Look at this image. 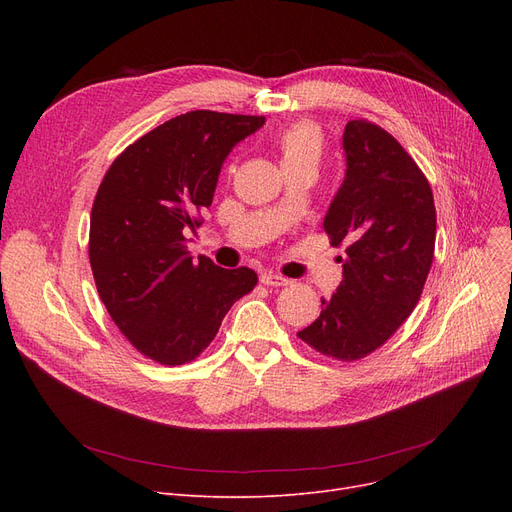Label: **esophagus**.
Here are the masks:
<instances>
[{
	"label": "esophagus",
	"instance_id": "obj_1",
	"mask_svg": "<svg viewBox=\"0 0 512 512\" xmlns=\"http://www.w3.org/2000/svg\"><path fill=\"white\" fill-rule=\"evenodd\" d=\"M259 280H261V284H265V286H286V284L290 282L288 278H284V276H280V274H274V272H261Z\"/></svg>",
	"mask_w": 512,
	"mask_h": 512
}]
</instances>
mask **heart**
<instances>
[{
  "instance_id": "b5f03b06",
  "label": "heart",
  "mask_w": 512,
  "mask_h": 512,
  "mask_svg": "<svg viewBox=\"0 0 512 512\" xmlns=\"http://www.w3.org/2000/svg\"><path fill=\"white\" fill-rule=\"evenodd\" d=\"M321 134L311 124H294L276 137V151L282 168L315 166L321 159Z\"/></svg>"
}]
</instances>
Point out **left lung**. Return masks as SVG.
Masks as SVG:
<instances>
[{
  "instance_id": "8db88e82",
  "label": "left lung",
  "mask_w": 512,
  "mask_h": 512,
  "mask_svg": "<svg viewBox=\"0 0 512 512\" xmlns=\"http://www.w3.org/2000/svg\"><path fill=\"white\" fill-rule=\"evenodd\" d=\"M346 176L326 213L330 245H344L342 282L297 336L336 361L371 355L407 321L434 261L436 205L415 159L382 126L344 128Z\"/></svg>"
}]
</instances>
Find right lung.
<instances>
[{
    "label": "right lung",
    "instance_id": "right-lung-1",
    "mask_svg": "<svg viewBox=\"0 0 512 512\" xmlns=\"http://www.w3.org/2000/svg\"><path fill=\"white\" fill-rule=\"evenodd\" d=\"M263 116L195 110L159 124L107 168L91 209L89 261L126 340L161 365L195 361L257 274L193 259L186 232L211 205L224 159Z\"/></svg>",
    "mask_w": 512,
    "mask_h": 512
}]
</instances>
